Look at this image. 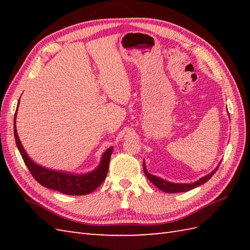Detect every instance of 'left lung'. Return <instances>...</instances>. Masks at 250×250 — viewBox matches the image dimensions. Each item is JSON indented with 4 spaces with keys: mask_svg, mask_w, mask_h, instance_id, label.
<instances>
[{
    "mask_svg": "<svg viewBox=\"0 0 250 250\" xmlns=\"http://www.w3.org/2000/svg\"><path fill=\"white\" fill-rule=\"evenodd\" d=\"M220 164V163H219ZM219 164L216 167V168L214 171H211L209 174L205 175V176L201 177L199 180H196L194 183H191V184H176V183H171V182H167V180L163 179L161 177H158L156 175H151L150 173H148L147 168H146V164L145 161H143V167H144V172L145 175L147 176V178L150 180V182L156 186L157 188H159L160 190L164 191V192L167 193H177V192H186V191H189V190H192L196 187H199V186L205 184L207 180L210 179V177L213 176V175L216 173L217 168L219 167Z\"/></svg>",
    "mask_w": 250,
    "mask_h": 250,
    "instance_id": "left-lung-1",
    "label": "left lung"
}]
</instances>
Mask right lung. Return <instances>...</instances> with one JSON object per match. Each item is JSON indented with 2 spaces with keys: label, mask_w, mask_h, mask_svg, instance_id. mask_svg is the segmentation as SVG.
I'll use <instances>...</instances> for the list:
<instances>
[{
  "label": "right lung",
  "mask_w": 250,
  "mask_h": 250,
  "mask_svg": "<svg viewBox=\"0 0 250 250\" xmlns=\"http://www.w3.org/2000/svg\"><path fill=\"white\" fill-rule=\"evenodd\" d=\"M16 117H17V111H16L14 118V134L17 148L21 157L23 159L25 166L28 167L29 171L31 172L32 176L42 186L52 190L60 191V192L68 195H83L92 192V191H94L103 183V180L105 179L108 172V166L110 155L113 152V147H109L103 153L97 168H94L93 171L88 173L75 174L64 171H57V169L42 167L32 160L24 150L22 144H21L17 133V129H16Z\"/></svg>",
  "instance_id": "1"
}]
</instances>
